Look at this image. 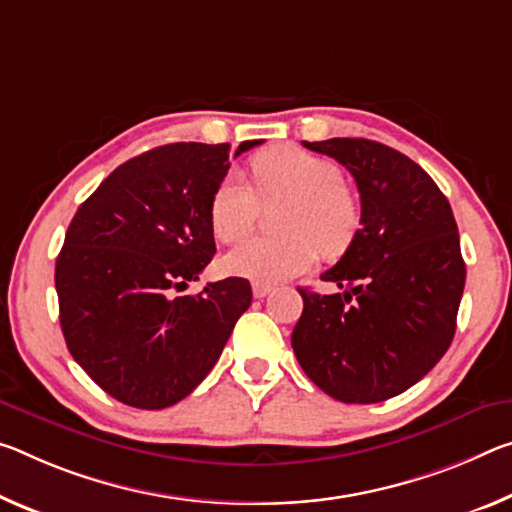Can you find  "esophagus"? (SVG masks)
Wrapping results in <instances>:
<instances>
[{"label": "esophagus", "mask_w": 512, "mask_h": 512, "mask_svg": "<svg viewBox=\"0 0 512 512\" xmlns=\"http://www.w3.org/2000/svg\"><path fill=\"white\" fill-rule=\"evenodd\" d=\"M271 294V287L269 285H259V282H255L253 285V296L255 298H264V296H269Z\"/></svg>", "instance_id": "obj_1"}]
</instances>
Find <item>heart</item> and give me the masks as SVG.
Wrapping results in <instances>:
<instances>
[{"label":"heart","instance_id":"heart-1","mask_svg":"<svg viewBox=\"0 0 512 512\" xmlns=\"http://www.w3.org/2000/svg\"><path fill=\"white\" fill-rule=\"evenodd\" d=\"M255 191L239 175H225L209 198V225L225 243L250 232L259 202H287L280 218L285 237H253L225 255L227 273L278 285L312 269L319 253L342 255L360 230V205L330 159L300 148H271L250 161ZM258 196L255 197L254 193Z\"/></svg>","mask_w":512,"mask_h":512}]
</instances>
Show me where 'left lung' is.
<instances>
[{"label":"left lung","mask_w":512,"mask_h":512,"mask_svg":"<svg viewBox=\"0 0 512 512\" xmlns=\"http://www.w3.org/2000/svg\"><path fill=\"white\" fill-rule=\"evenodd\" d=\"M353 175L362 227L321 275L342 294L298 289L303 314L291 346L316 387L342 403L405 392L440 362L456 335L465 289L449 200L410 157L378 141L307 143Z\"/></svg>","instance_id":"obj_1"}]
</instances>
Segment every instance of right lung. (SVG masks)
<instances>
[{
	"mask_svg": "<svg viewBox=\"0 0 512 512\" xmlns=\"http://www.w3.org/2000/svg\"><path fill=\"white\" fill-rule=\"evenodd\" d=\"M259 141H243L234 157ZM230 143H168L125 161L77 209L56 257L68 351L104 392L141 410L175 405L207 376L253 291L225 278L175 296L216 253L209 198Z\"/></svg>",
	"mask_w": 512,
	"mask_h": 512,
	"instance_id": "1",
	"label": "right lung"
}]
</instances>
